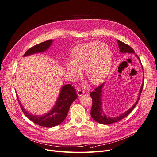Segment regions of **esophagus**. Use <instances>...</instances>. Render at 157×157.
<instances>
[{"instance_id":"obj_1","label":"esophagus","mask_w":157,"mask_h":157,"mask_svg":"<svg viewBox=\"0 0 157 157\" xmlns=\"http://www.w3.org/2000/svg\"><path fill=\"white\" fill-rule=\"evenodd\" d=\"M84 94H85V92H84V91H83V90H79V89H78V91H77V94H78V97H81L82 95H84Z\"/></svg>"}]
</instances>
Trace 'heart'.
<instances>
[{"label": "heart", "mask_w": 157, "mask_h": 157, "mask_svg": "<svg viewBox=\"0 0 157 157\" xmlns=\"http://www.w3.org/2000/svg\"><path fill=\"white\" fill-rule=\"evenodd\" d=\"M112 61L110 49L102 42L94 41L74 47L71 52V60L65 62V67L73 79L79 78L81 71L85 69L88 81L94 85H98L108 76Z\"/></svg>", "instance_id": "1"}]
</instances>
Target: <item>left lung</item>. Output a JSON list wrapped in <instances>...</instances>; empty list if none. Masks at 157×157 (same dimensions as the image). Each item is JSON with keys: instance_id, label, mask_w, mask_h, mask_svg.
<instances>
[{"instance_id": "left-lung-1", "label": "left lung", "mask_w": 157, "mask_h": 157, "mask_svg": "<svg viewBox=\"0 0 157 157\" xmlns=\"http://www.w3.org/2000/svg\"><path fill=\"white\" fill-rule=\"evenodd\" d=\"M117 42L118 44V47L120 49V52L121 53H135L134 49L132 48L128 45L123 43L121 41L117 40ZM138 60H139L140 63H141V60H140L139 56L135 54ZM143 84H144V76L143 78V83L141 86V88L139 90V92L137 97V100L135 102V104L131 107L130 109H128L127 111L124 112L123 113L120 114L119 116L115 117H107V115L104 113L103 111V108H102V92H103V88L105 85V82L102 83L99 86H98L95 89V91L90 93V96L92 98V107L91 109V116L93 118L94 120H95L97 122L101 123V124L103 125H108L111 124V123H114L115 122H117L123 118L127 117L128 115L131 113V111L134 109V108L137 105L139 98L140 96H141L142 90L143 88Z\"/></svg>"}]
</instances>
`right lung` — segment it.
Instances as JSON below:
<instances>
[{"label":"right lung","instance_id":"1","mask_svg":"<svg viewBox=\"0 0 157 157\" xmlns=\"http://www.w3.org/2000/svg\"><path fill=\"white\" fill-rule=\"evenodd\" d=\"M53 42V40L50 39L33 46L25 52L23 56L44 52L51 46ZM16 96L24 114L36 124L45 127H53L60 124L67 117L71 104L78 97L75 89L70 84L63 85L56 102L51 110L42 115H33L23 108L17 93Z\"/></svg>","mask_w":157,"mask_h":157}]
</instances>
